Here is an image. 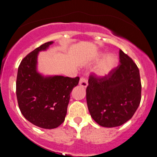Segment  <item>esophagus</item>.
<instances>
[{
	"label": "esophagus",
	"mask_w": 157,
	"mask_h": 157,
	"mask_svg": "<svg viewBox=\"0 0 157 157\" xmlns=\"http://www.w3.org/2000/svg\"><path fill=\"white\" fill-rule=\"evenodd\" d=\"M79 84H80V86H82V87H86V86H88V80H86L84 77H80Z\"/></svg>",
	"instance_id": "1"
}]
</instances>
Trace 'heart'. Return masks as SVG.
<instances>
[{
	"label": "heart",
	"mask_w": 157,
	"mask_h": 157,
	"mask_svg": "<svg viewBox=\"0 0 157 157\" xmlns=\"http://www.w3.org/2000/svg\"><path fill=\"white\" fill-rule=\"evenodd\" d=\"M117 59L112 54L107 55L99 62L96 68V73L98 76L105 77L111 72L116 66Z\"/></svg>",
	"instance_id": "b5f03b06"
}]
</instances>
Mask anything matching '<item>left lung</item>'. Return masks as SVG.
<instances>
[{"mask_svg": "<svg viewBox=\"0 0 157 157\" xmlns=\"http://www.w3.org/2000/svg\"><path fill=\"white\" fill-rule=\"evenodd\" d=\"M119 54L120 63L105 77L90 75L86 88L90 114L103 127H117L128 121L141 101L137 66L121 49Z\"/></svg>", "mask_w": 157, "mask_h": 157, "instance_id": "8db88e82", "label": "left lung"}]
</instances>
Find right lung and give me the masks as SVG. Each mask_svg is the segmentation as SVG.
I'll use <instances>...</instances> for the list:
<instances>
[{
  "mask_svg": "<svg viewBox=\"0 0 157 157\" xmlns=\"http://www.w3.org/2000/svg\"><path fill=\"white\" fill-rule=\"evenodd\" d=\"M52 41L36 48L19 65L16 95L19 109L25 118L36 126L52 129L65 120L70 94L80 77H44L36 70L37 54L46 49Z\"/></svg>",
  "mask_w": 157,
  "mask_h": 157,
  "instance_id": "right-lung-1",
  "label": "right lung"
}]
</instances>
